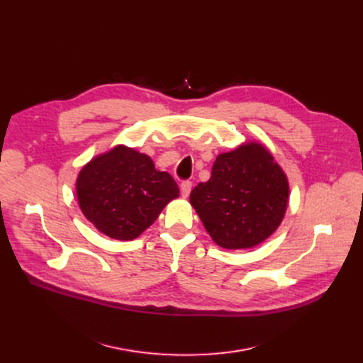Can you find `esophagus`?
Returning a JSON list of instances; mask_svg holds the SVG:
<instances>
[{
  "label": "esophagus",
  "instance_id": "34e87169",
  "mask_svg": "<svg viewBox=\"0 0 363 363\" xmlns=\"http://www.w3.org/2000/svg\"><path fill=\"white\" fill-rule=\"evenodd\" d=\"M191 189H192V182H191V181H184V182L181 184V195H182L184 198L189 196Z\"/></svg>",
  "mask_w": 363,
  "mask_h": 363
}]
</instances>
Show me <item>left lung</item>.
I'll return each instance as SVG.
<instances>
[{"mask_svg":"<svg viewBox=\"0 0 363 363\" xmlns=\"http://www.w3.org/2000/svg\"><path fill=\"white\" fill-rule=\"evenodd\" d=\"M289 196L287 175L273 153L250 140L218 155L211 178L192 189L189 202L216 244L245 250L279 228Z\"/></svg>","mask_w":363,"mask_h":363,"instance_id":"8db88e82","label":"left lung"}]
</instances>
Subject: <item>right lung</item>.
Returning <instances> with one entry per match:
<instances>
[{
	"instance_id": "obj_1",
	"label": "right lung",
	"mask_w": 363,
	"mask_h": 363,
	"mask_svg": "<svg viewBox=\"0 0 363 363\" xmlns=\"http://www.w3.org/2000/svg\"><path fill=\"white\" fill-rule=\"evenodd\" d=\"M76 195L83 216L101 234L129 241L155 223L179 188L146 153L116 145L80 169Z\"/></svg>"
}]
</instances>
